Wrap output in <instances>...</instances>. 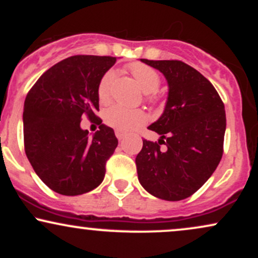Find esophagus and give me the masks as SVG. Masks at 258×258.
Segmentation results:
<instances>
[{
    "mask_svg": "<svg viewBox=\"0 0 258 258\" xmlns=\"http://www.w3.org/2000/svg\"><path fill=\"white\" fill-rule=\"evenodd\" d=\"M115 135H116V137L119 141H121V139L125 137V132L120 131V130H115Z\"/></svg>",
    "mask_w": 258,
    "mask_h": 258,
    "instance_id": "obj_1",
    "label": "esophagus"
}]
</instances>
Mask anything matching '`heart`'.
Here are the masks:
<instances>
[{"label":"heart","instance_id":"1","mask_svg":"<svg viewBox=\"0 0 258 258\" xmlns=\"http://www.w3.org/2000/svg\"><path fill=\"white\" fill-rule=\"evenodd\" d=\"M130 72L141 86V88L146 93V102L149 104H159L160 98L156 93L161 85V76L154 68L142 63H133L128 67ZM116 72L114 69H109L103 74L97 85V96L100 103H108L110 99L111 85L114 81ZM147 112L142 109H128L125 106L115 104L109 106L104 111V122L112 128L127 132L137 127L144 125L147 122Z\"/></svg>","mask_w":258,"mask_h":258}]
</instances>
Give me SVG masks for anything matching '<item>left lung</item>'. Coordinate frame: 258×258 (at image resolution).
<instances>
[{
	"label": "left lung",
	"instance_id": "8db88e82",
	"mask_svg": "<svg viewBox=\"0 0 258 258\" xmlns=\"http://www.w3.org/2000/svg\"><path fill=\"white\" fill-rule=\"evenodd\" d=\"M141 60L164 74L168 98L161 117L148 127L161 138L143 139L136 158L138 179L159 199H186L211 177L223 155L224 104L211 82L190 65Z\"/></svg>",
	"mask_w": 258,
	"mask_h": 258
}]
</instances>
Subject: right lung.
<instances>
[{"label":"right lung","mask_w":258,"mask_h":258,"mask_svg":"<svg viewBox=\"0 0 258 258\" xmlns=\"http://www.w3.org/2000/svg\"><path fill=\"white\" fill-rule=\"evenodd\" d=\"M115 61L110 55H73L43 73L26 94L25 154L37 176L55 193L85 194L104 179L117 138L96 115L97 85ZM84 114L100 125L93 138L79 127Z\"/></svg>","instance_id":"1"}]
</instances>
